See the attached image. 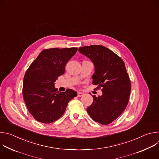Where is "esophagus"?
I'll return each instance as SVG.
<instances>
[{"mask_svg":"<svg viewBox=\"0 0 159 159\" xmlns=\"http://www.w3.org/2000/svg\"><path fill=\"white\" fill-rule=\"evenodd\" d=\"M83 95H84V93H82V92H78V93H77V96L78 97H81Z\"/></svg>","mask_w":159,"mask_h":159,"instance_id":"34e87169","label":"esophagus"}]
</instances>
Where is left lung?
Instances as JSON below:
<instances>
[{
	"label": "left lung",
	"mask_w": 159,
	"mask_h": 159,
	"mask_svg": "<svg viewBox=\"0 0 159 159\" xmlns=\"http://www.w3.org/2000/svg\"><path fill=\"white\" fill-rule=\"evenodd\" d=\"M79 51L94 65L93 84L98 85V89L102 88L101 96L92 95L93 102L87 111L96 122L108 125L121 115L129 101L131 83L125 63L102 45L80 47Z\"/></svg>",
	"instance_id": "8db88e82"
}]
</instances>
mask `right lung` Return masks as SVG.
Listing matches in <instances>:
<instances>
[{"instance_id":"1","label":"right lung","mask_w":159,"mask_h":159,"mask_svg":"<svg viewBox=\"0 0 159 159\" xmlns=\"http://www.w3.org/2000/svg\"><path fill=\"white\" fill-rule=\"evenodd\" d=\"M77 48L43 50L31 64L23 80L22 94L27 108L39 122L50 123L64 114L69 102L77 96L68 89L60 93L55 82L65 73V65Z\"/></svg>"}]
</instances>
